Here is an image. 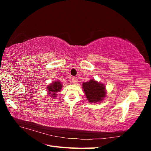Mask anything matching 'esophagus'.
I'll use <instances>...</instances> for the list:
<instances>
[{
	"label": "esophagus",
	"mask_w": 151,
	"mask_h": 151,
	"mask_svg": "<svg viewBox=\"0 0 151 151\" xmlns=\"http://www.w3.org/2000/svg\"><path fill=\"white\" fill-rule=\"evenodd\" d=\"M72 82L74 84H76L77 83V78H76V77H73V78L72 79Z\"/></svg>",
	"instance_id": "1"
}]
</instances>
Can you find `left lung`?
<instances>
[{"instance_id": "left-lung-1", "label": "left lung", "mask_w": 151, "mask_h": 151, "mask_svg": "<svg viewBox=\"0 0 151 151\" xmlns=\"http://www.w3.org/2000/svg\"><path fill=\"white\" fill-rule=\"evenodd\" d=\"M83 88L88 98L91 103H97L103 100L105 97V87L103 84H100L94 80H90L87 83H83Z\"/></svg>"}]
</instances>
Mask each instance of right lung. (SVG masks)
Returning <instances> with one entry per match:
<instances>
[{
    "instance_id": "right-lung-1",
    "label": "right lung",
    "mask_w": 151,
    "mask_h": 151,
    "mask_svg": "<svg viewBox=\"0 0 151 151\" xmlns=\"http://www.w3.org/2000/svg\"><path fill=\"white\" fill-rule=\"evenodd\" d=\"M62 84L60 83V82L59 81H55L54 83H52V84L48 86V94L49 95L52 96V97H56L55 96L57 95L56 93L57 92H59L62 89Z\"/></svg>"
}]
</instances>
